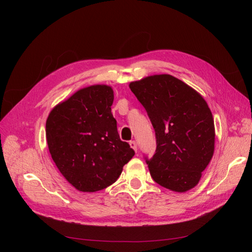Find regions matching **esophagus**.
<instances>
[{"label":"esophagus","mask_w":252,"mask_h":252,"mask_svg":"<svg viewBox=\"0 0 252 252\" xmlns=\"http://www.w3.org/2000/svg\"><path fill=\"white\" fill-rule=\"evenodd\" d=\"M129 145H130V147H131L135 152L138 151V146H136L135 141H130V142H129Z\"/></svg>","instance_id":"esophagus-1"}]
</instances>
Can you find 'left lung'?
<instances>
[{"instance_id":"8db88e82","label":"left lung","mask_w":252,"mask_h":252,"mask_svg":"<svg viewBox=\"0 0 252 252\" xmlns=\"http://www.w3.org/2000/svg\"><path fill=\"white\" fill-rule=\"evenodd\" d=\"M129 88L156 131V154L146 161L151 178L175 192L192 189L215 152V122L207 102L170 74L149 75Z\"/></svg>"}]
</instances>
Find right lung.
Wrapping results in <instances>:
<instances>
[{"mask_svg": "<svg viewBox=\"0 0 252 252\" xmlns=\"http://www.w3.org/2000/svg\"><path fill=\"white\" fill-rule=\"evenodd\" d=\"M112 103V88L97 84L59 103L47 118L51 158L79 191L94 192L110 186L134 156L129 144L120 139Z\"/></svg>", "mask_w": 252, "mask_h": 252, "instance_id": "add662e5", "label": "right lung"}]
</instances>
